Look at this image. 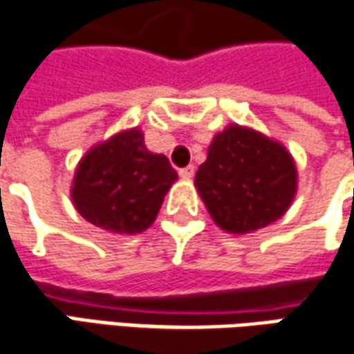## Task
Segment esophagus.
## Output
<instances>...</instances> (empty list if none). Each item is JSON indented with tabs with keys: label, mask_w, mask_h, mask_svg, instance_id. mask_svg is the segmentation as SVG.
<instances>
[{
	"label": "esophagus",
	"mask_w": 354,
	"mask_h": 354,
	"mask_svg": "<svg viewBox=\"0 0 354 354\" xmlns=\"http://www.w3.org/2000/svg\"><path fill=\"white\" fill-rule=\"evenodd\" d=\"M194 166H186V168H182L180 170V178H184V180H190V178H194Z\"/></svg>",
	"instance_id": "34e87169"
}]
</instances>
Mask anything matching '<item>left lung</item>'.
I'll list each match as a JSON object with an SVG mask.
<instances>
[{"mask_svg": "<svg viewBox=\"0 0 354 354\" xmlns=\"http://www.w3.org/2000/svg\"><path fill=\"white\" fill-rule=\"evenodd\" d=\"M194 184L222 230L250 234L279 220L291 206L297 168L283 145L230 124L214 136Z\"/></svg>", "mask_w": 354, "mask_h": 354, "instance_id": "8db88e82", "label": "left lung"}]
</instances>
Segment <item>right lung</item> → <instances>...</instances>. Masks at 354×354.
<instances>
[{
	"label": "right lung",
	"mask_w": 354,
	"mask_h": 354,
	"mask_svg": "<svg viewBox=\"0 0 354 354\" xmlns=\"http://www.w3.org/2000/svg\"><path fill=\"white\" fill-rule=\"evenodd\" d=\"M178 180L164 154L150 152L140 129L122 131L81 158L71 188L77 212L113 234H140Z\"/></svg>",
	"instance_id": "obj_1"
}]
</instances>
